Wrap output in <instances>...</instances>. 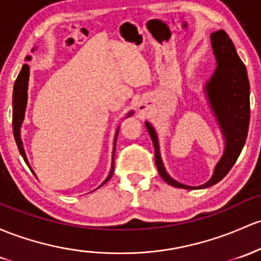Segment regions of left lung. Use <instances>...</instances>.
Returning a JSON list of instances; mask_svg holds the SVG:
<instances>
[{
  "instance_id": "8db88e82",
  "label": "left lung",
  "mask_w": 261,
  "mask_h": 261,
  "mask_svg": "<svg viewBox=\"0 0 261 261\" xmlns=\"http://www.w3.org/2000/svg\"><path fill=\"white\" fill-rule=\"evenodd\" d=\"M211 39L217 58V69L207 83L205 91L225 137L224 154L217 165L213 177L199 187L182 185L171 178L162 165L156 133L152 126L146 122V127L154 146V162L160 176L168 185L185 190L207 188L224 178L242 152L248 136L250 121V85L247 68L238 57L233 42L224 31L212 33Z\"/></svg>"
}]
</instances>
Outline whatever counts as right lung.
Wrapping results in <instances>:
<instances>
[{
    "mask_svg": "<svg viewBox=\"0 0 261 261\" xmlns=\"http://www.w3.org/2000/svg\"><path fill=\"white\" fill-rule=\"evenodd\" d=\"M31 57H27V61H30ZM28 78H30V67L28 64H23L21 71H19L18 76H17L16 82H14V87H13V113H12V126H13V136L14 140H16L17 147H18L19 153L22 154L23 157L24 162L28 165L27 157H25L23 146H22V141H21V136H19V130H21V124L23 121L24 117V110H25V105H27V89H28ZM133 113L128 114V116L131 115ZM117 133H119V128L116 131V136ZM116 136H115V142H114V153H115V144H116ZM30 167V166H28ZM114 173V156H113V166H111V171L109 173L108 178L105 179L104 182L101 183L105 185L109 179L111 178ZM100 186V187H101Z\"/></svg>",
    "mask_w": 261,
    "mask_h": 261,
    "instance_id": "obj_1",
    "label": "right lung"
}]
</instances>
